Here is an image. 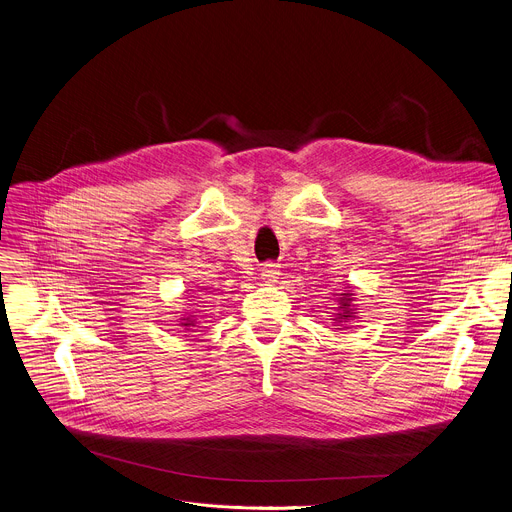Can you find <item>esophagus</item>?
<instances>
[{
  "instance_id": "1",
  "label": "esophagus",
  "mask_w": 512,
  "mask_h": 512,
  "mask_svg": "<svg viewBox=\"0 0 512 512\" xmlns=\"http://www.w3.org/2000/svg\"><path fill=\"white\" fill-rule=\"evenodd\" d=\"M261 277H263L267 283H273V281L279 277V269H277V265H273V263L263 265V269H261Z\"/></svg>"
}]
</instances>
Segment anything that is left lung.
<instances>
[{
  "instance_id": "obj_1",
  "label": "left lung",
  "mask_w": 512,
  "mask_h": 512,
  "mask_svg": "<svg viewBox=\"0 0 512 512\" xmlns=\"http://www.w3.org/2000/svg\"><path fill=\"white\" fill-rule=\"evenodd\" d=\"M340 302V308H342V312L338 314V322H346V320H350L352 318V310H350V294H342V298L338 300Z\"/></svg>"
}]
</instances>
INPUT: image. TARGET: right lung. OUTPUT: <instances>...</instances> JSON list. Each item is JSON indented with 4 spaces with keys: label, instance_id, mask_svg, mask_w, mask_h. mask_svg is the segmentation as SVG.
Segmentation results:
<instances>
[{
    "label": "right lung",
    "instance_id": "right-lung-1",
    "mask_svg": "<svg viewBox=\"0 0 512 512\" xmlns=\"http://www.w3.org/2000/svg\"><path fill=\"white\" fill-rule=\"evenodd\" d=\"M192 322H194V320H190V318H188V320H186V324H184V326H194V324H192Z\"/></svg>",
    "mask_w": 512,
    "mask_h": 512
}]
</instances>
